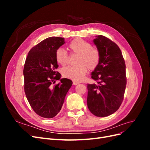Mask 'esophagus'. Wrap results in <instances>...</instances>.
<instances>
[{"label":"esophagus","instance_id":"esophagus-1","mask_svg":"<svg viewBox=\"0 0 150 150\" xmlns=\"http://www.w3.org/2000/svg\"><path fill=\"white\" fill-rule=\"evenodd\" d=\"M79 83H78V82H76V81H73V84L74 85H77V84H78Z\"/></svg>","mask_w":150,"mask_h":150}]
</instances>
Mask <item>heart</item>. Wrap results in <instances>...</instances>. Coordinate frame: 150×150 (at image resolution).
I'll return each mask as SVG.
<instances>
[{"mask_svg": "<svg viewBox=\"0 0 150 150\" xmlns=\"http://www.w3.org/2000/svg\"><path fill=\"white\" fill-rule=\"evenodd\" d=\"M72 53L79 54L76 66H67L62 69V76L76 82H79L87 74L88 68L94 70L99 65L100 54L97 49L92 48L91 44L81 39H76L68 46ZM56 59L59 64L66 65L69 62V56L64 49L59 48L56 52Z\"/></svg>", "mask_w": 150, "mask_h": 150, "instance_id": "obj_1", "label": "heart"}]
</instances>
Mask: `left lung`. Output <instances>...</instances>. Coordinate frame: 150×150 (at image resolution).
I'll list each match as a JSON object with an SVG mask.
<instances>
[{"mask_svg":"<svg viewBox=\"0 0 150 150\" xmlns=\"http://www.w3.org/2000/svg\"><path fill=\"white\" fill-rule=\"evenodd\" d=\"M93 42L100 54V61L91 72V78L98 84H88L87 104L94 115L106 117L118 110L123 100L126 65L120 49L110 39L99 35Z\"/></svg>","mask_w":150,"mask_h":150,"instance_id":"obj_1","label":"left lung"}]
</instances>
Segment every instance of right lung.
<instances>
[{
	"instance_id": "obj_1",
	"label": "right lung",
	"mask_w": 150,
	"mask_h": 150,
	"mask_svg": "<svg viewBox=\"0 0 150 150\" xmlns=\"http://www.w3.org/2000/svg\"><path fill=\"white\" fill-rule=\"evenodd\" d=\"M64 44L63 38L44 39L30 50L25 62V96L36 114L46 118H52L58 114L72 84L69 79H61V74L56 71L59 67L56 52ZM55 80L60 82L52 86Z\"/></svg>"
}]
</instances>
